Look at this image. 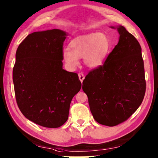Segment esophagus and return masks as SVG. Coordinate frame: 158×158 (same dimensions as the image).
I'll return each instance as SVG.
<instances>
[{"label": "esophagus", "mask_w": 158, "mask_h": 158, "mask_svg": "<svg viewBox=\"0 0 158 158\" xmlns=\"http://www.w3.org/2000/svg\"><path fill=\"white\" fill-rule=\"evenodd\" d=\"M78 75H79V80H80V81H81V82L82 83L83 81H84V78H85L84 74H83V73H79Z\"/></svg>", "instance_id": "obj_1"}]
</instances>
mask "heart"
<instances>
[{"label":"heart","mask_w":158,"mask_h":158,"mask_svg":"<svg viewBox=\"0 0 158 158\" xmlns=\"http://www.w3.org/2000/svg\"><path fill=\"white\" fill-rule=\"evenodd\" d=\"M62 51V57L68 68L74 69L84 58L87 66L96 68L104 64L111 48L110 41L104 33H92L79 36Z\"/></svg>","instance_id":"heart-1"}]
</instances>
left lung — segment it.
<instances>
[{"label":"left lung","instance_id":"left-lung-1","mask_svg":"<svg viewBox=\"0 0 158 158\" xmlns=\"http://www.w3.org/2000/svg\"><path fill=\"white\" fill-rule=\"evenodd\" d=\"M117 29L118 44L104 64L89 72L82 85L94 119L108 127L127 120L141 105L146 92L141 46L124 26Z\"/></svg>","mask_w":158,"mask_h":158}]
</instances>
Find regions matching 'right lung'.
<instances>
[{
    "instance_id": "right-lung-1",
    "label": "right lung",
    "mask_w": 158,
    "mask_h": 158,
    "mask_svg": "<svg viewBox=\"0 0 158 158\" xmlns=\"http://www.w3.org/2000/svg\"><path fill=\"white\" fill-rule=\"evenodd\" d=\"M67 34L53 29L30 34L17 48L13 68L16 100L35 124L58 128L67 121L73 97L81 88L78 74L63 69Z\"/></svg>"
}]
</instances>
